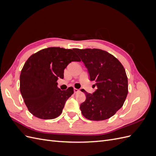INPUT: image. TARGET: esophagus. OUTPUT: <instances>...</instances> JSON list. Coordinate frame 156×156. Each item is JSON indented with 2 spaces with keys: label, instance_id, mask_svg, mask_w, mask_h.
Masks as SVG:
<instances>
[{
  "label": "esophagus",
  "instance_id": "1",
  "mask_svg": "<svg viewBox=\"0 0 156 156\" xmlns=\"http://www.w3.org/2000/svg\"><path fill=\"white\" fill-rule=\"evenodd\" d=\"M74 93L75 94V93H77L78 92H79V89H77V88H74Z\"/></svg>",
  "mask_w": 156,
  "mask_h": 156
}]
</instances>
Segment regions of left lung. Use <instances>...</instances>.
Segmentation results:
<instances>
[{"label": "left lung", "instance_id": "obj_1", "mask_svg": "<svg viewBox=\"0 0 156 156\" xmlns=\"http://www.w3.org/2000/svg\"><path fill=\"white\" fill-rule=\"evenodd\" d=\"M88 68L90 81L98 89L92 94L81 90L86 100L80 105L82 115L90 120L109 119L123 106L128 93L125 69L108 52L99 49H73Z\"/></svg>", "mask_w": 156, "mask_h": 156}]
</instances>
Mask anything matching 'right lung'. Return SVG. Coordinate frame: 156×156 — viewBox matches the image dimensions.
<instances>
[{"mask_svg": "<svg viewBox=\"0 0 156 156\" xmlns=\"http://www.w3.org/2000/svg\"><path fill=\"white\" fill-rule=\"evenodd\" d=\"M72 61L81 59L72 49L60 48L41 49L28 58L20 74V92L31 114L44 120L61 115L74 91L72 87L61 90L56 81Z\"/></svg>", "mask_w": 156, "mask_h": 156, "instance_id": "right-lung-1", "label": "right lung"}]
</instances>
